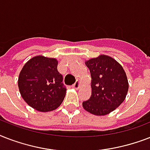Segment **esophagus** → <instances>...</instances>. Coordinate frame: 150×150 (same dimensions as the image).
<instances>
[{
  "label": "esophagus",
  "instance_id": "obj_1",
  "mask_svg": "<svg viewBox=\"0 0 150 150\" xmlns=\"http://www.w3.org/2000/svg\"><path fill=\"white\" fill-rule=\"evenodd\" d=\"M72 87H73V88H74V89H79V87H80V82H79V81H76V82H75V83L73 84Z\"/></svg>",
  "mask_w": 150,
  "mask_h": 150
}]
</instances>
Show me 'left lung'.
Masks as SVG:
<instances>
[{
  "label": "left lung",
  "mask_w": 150,
  "mask_h": 150,
  "mask_svg": "<svg viewBox=\"0 0 150 150\" xmlns=\"http://www.w3.org/2000/svg\"><path fill=\"white\" fill-rule=\"evenodd\" d=\"M92 78V95L82 103L86 111L102 116L118 107L128 90V79L122 66L114 58L100 55L86 61Z\"/></svg>",
  "instance_id": "8db88e82"
}]
</instances>
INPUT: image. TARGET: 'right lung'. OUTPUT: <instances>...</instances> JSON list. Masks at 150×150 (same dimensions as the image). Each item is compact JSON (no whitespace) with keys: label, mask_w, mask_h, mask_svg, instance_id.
<instances>
[{"label":"right lung","mask_w":150,"mask_h":150,"mask_svg":"<svg viewBox=\"0 0 150 150\" xmlns=\"http://www.w3.org/2000/svg\"><path fill=\"white\" fill-rule=\"evenodd\" d=\"M57 61L36 56L27 62L20 71L18 89L23 100L41 112L57 109L63 102L66 87L57 71Z\"/></svg>","instance_id":"add662e5"}]
</instances>
